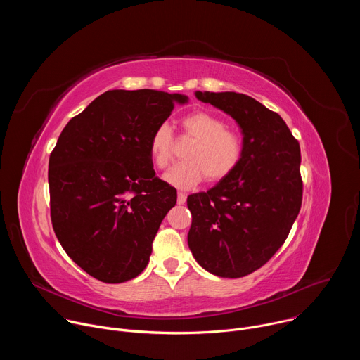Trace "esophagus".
<instances>
[{"label": "esophagus", "instance_id": "34e87169", "mask_svg": "<svg viewBox=\"0 0 360 360\" xmlns=\"http://www.w3.org/2000/svg\"><path fill=\"white\" fill-rule=\"evenodd\" d=\"M186 202V195L184 192H178V203L184 205Z\"/></svg>", "mask_w": 360, "mask_h": 360}]
</instances>
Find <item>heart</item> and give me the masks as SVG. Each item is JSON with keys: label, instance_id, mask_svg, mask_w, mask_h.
Segmentation results:
<instances>
[{"label": "heart", "instance_id": "b5f03b06", "mask_svg": "<svg viewBox=\"0 0 360 360\" xmlns=\"http://www.w3.org/2000/svg\"><path fill=\"white\" fill-rule=\"evenodd\" d=\"M184 138L193 139L185 152V162L176 164L164 179L182 189L207 182L217 184L232 175L243 161L245 143L242 136L228 124L207 111H195L181 121ZM149 157L158 169H165L174 160L175 139L172 129L161 124L149 139Z\"/></svg>", "mask_w": 360, "mask_h": 360}]
</instances>
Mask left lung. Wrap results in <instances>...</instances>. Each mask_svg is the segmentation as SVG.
Masks as SVG:
<instances>
[{
  "label": "left lung",
  "instance_id": "left-lung-1",
  "mask_svg": "<svg viewBox=\"0 0 360 360\" xmlns=\"http://www.w3.org/2000/svg\"><path fill=\"white\" fill-rule=\"evenodd\" d=\"M195 95L238 122L245 157L217 186L188 196V245L203 269L242 278L272 258L300 211V146L279 114L245 94Z\"/></svg>",
  "mask_w": 360,
  "mask_h": 360
}]
</instances>
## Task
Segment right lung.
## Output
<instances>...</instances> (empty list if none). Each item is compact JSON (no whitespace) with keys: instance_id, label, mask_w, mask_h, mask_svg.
Instances as JSON below:
<instances>
[{"instance_id":"right-lung-1","label":"right lung","mask_w":360,"mask_h":360,"mask_svg":"<svg viewBox=\"0 0 360 360\" xmlns=\"http://www.w3.org/2000/svg\"><path fill=\"white\" fill-rule=\"evenodd\" d=\"M188 96L107 91L63 129L49 155L51 222L70 258L105 283L136 278L176 189L155 176L152 132Z\"/></svg>"}]
</instances>
